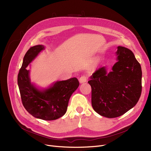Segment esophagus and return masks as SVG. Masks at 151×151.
Listing matches in <instances>:
<instances>
[{"instance_id": "esophagus-1", "label": "esophagus", "mask_w": 151, "mask_h": 151, "mask_svg": "<svg viewBox=\"0 0 151 151\" xmlns=\"http://www.w3.org/2000/svg\"><path fill=\"white\" fill-rule=\"evenodd\" d=\"M87 80H88V77L86 75H83L79 79V81H80V83H84L87 81Z\"/></svg>"}]
</instances>
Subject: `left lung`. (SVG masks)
I'll list each match as a JSON object with an SVG mask.
<instances>
[{"instance_id": "left-lung-1", "label": "left lung", "mask_w": 151, "mask_h": 151, "mask_svg": "<svg viewBox=\"0 0 151 151\" xmlns=\"http://www.w3.org/2000/svg\"><path fill=\"white\" fill-rule=\"evenodd\" d=\"M116 60L112 70L105 67L95 70L88 83L92 88V106L100 116H121L136 105L141 93L142 71L133 52L117 47Z\"/></svg>"}]
</instances>
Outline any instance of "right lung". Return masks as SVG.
Here are the masks:
<instances>
[{
	"instance_id": "add662e5",
	"label": "right lung",
	"mask_w": 151,
	"mask_h": 151,
	"mask_svg": "<svg viewBox=\"0 0 151 151\" xmlns=\"http://www.w3.org/2000/svg\"><path fill=\"white\" fill-rule=\"evenodd\" d=\"M45 48L44 45H38L27 51L18 76V84L22 105L27 112L35 118L52 121L65 114L69 99L80 83L76 78H71L54 82L43 89L31 82L30 70L26 68Z\"/></svg>"
}]
</instances>
